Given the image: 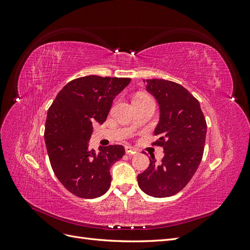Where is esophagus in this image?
Returning <instances> with one entry per match:
<instances>
[{
    "label": "esophagus",
    "mask_w": 250,
    "mask_h": 250,
    "mask_svg": "<svg viewBox=\"0 0 250 250\" xmlns=\"http://www.w3.org/2000/svg\"><path fill=\"white\" fill-rule=\"evenodd\" d=\"M125 152H126V154H128V155H134V154L138 153V150L135 149V148H133V147L126 146V147H125Z\"/></svg>",
    "instance_id": "1"
}]
</instances>
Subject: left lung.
Masks as SVG:
<instances>
[{"instance_id":"obj_1","label":"left lung","mask_w":250,"mask_h":250,"mask_svg":"<svg viewBox=\"0 0 250 250\" xmlns=\"http://www.w3.org/2000/svg\"><path fill=\"white\" fill-rule=\"evenodd\" d=\"M146 90L160 107L154 129L156 145L164 148L161 164L154 155L138 175L141 190L157 198L175 195L197 171L203 155L207 122L198 100L183 85L165 79H147Z\"/></svg>"}]
</instances>
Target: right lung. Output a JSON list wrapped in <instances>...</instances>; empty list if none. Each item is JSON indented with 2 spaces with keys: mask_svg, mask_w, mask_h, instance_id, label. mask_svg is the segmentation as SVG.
I'll return each instance as SVG.
<instances>
[{
  "mask_svg": "<svg viewBox=\"0 0 250 250\" xmlns=\"http://www.w3.org/2000/svg\"><path fill=\"white\" fill-rule=\"evenodd\" d=\"M130 78L96 75L70 81L48 110L44 142L52 169L62 186L81 198L100 197L111 183L110 167L125 153L121 145L89 148L93 123L106 120L115 97Z\"/></svg>",
  "mask_w": 250,
  "mask_h": 250,
  "instance_id": "obj_1",
  "label": "right lung"
}]
</instances>
